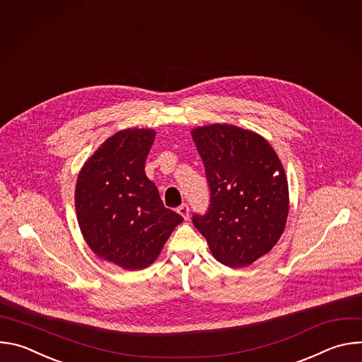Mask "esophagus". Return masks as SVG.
Returning a JSON list of instances; mask_svg holds the SVG:
<instances>
[{
    "instance_id": "1",
    "label": "esophagus",
    "mask_w": 362,
    "mask_h": 362,
    "mask_svg": "<svg viewBox=\"0 0 362 362\" xmlns=\"http://www.w3.org/2000/svg\"><path fill=\"white\" fill-rule=\"evenodd\" d=\"M177 214L185 219V221H187L189 219V206L187 204H180L179 208H177Z\"/></svg>"
}]
</instances>
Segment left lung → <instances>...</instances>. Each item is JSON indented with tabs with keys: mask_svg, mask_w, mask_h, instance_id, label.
<instances>
[{
	"mask_svg": "<svg viewBox=\"0 0 362 362\" xmlns=\"http://www.w3.org/2000/svg\"><path fill=\"white\" fill-rule=\"evenodd\" d=\"M209 186V208L192 222L216 259L253 264L279 240L289 211L288 182L275 150L259 134L229 124L192 132Z\"/></svg>",
	"mask_w": 362,
	"mask_h": 362,
	"instance_id": "8db88e82",
	"label": "left lung"
}]
</instances>
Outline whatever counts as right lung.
I'll list each match as a JSON object with an SVG mask.
<instances>
[{
  "instance_id": "1",
  "label": "right lung",
  "mask_w": 362,
  "mask_h": 362,
  "mask_svg": "<svg viewBox=\"0 0 362 362\" xmlns=\"http://www.w3.org/2000/svg\"><path fill=\"white\" fill-rule=\"evenodd\" d=\"M150 129L117 132L83 166L76 185V211L90 249L124 269L148 267L183 218L165 208L144 173L154 141Z\"/></svg>"
}]
</instances>
